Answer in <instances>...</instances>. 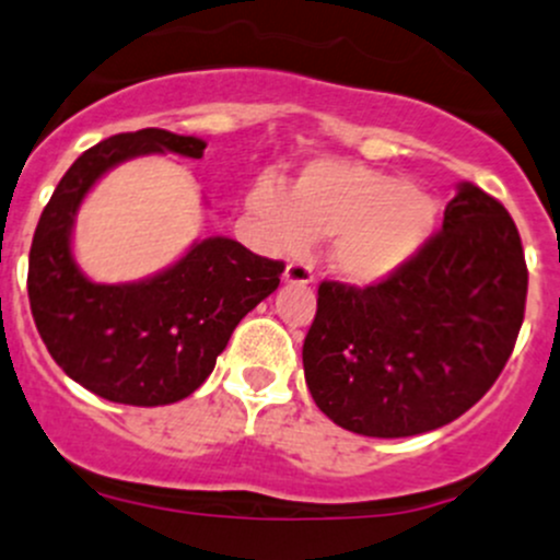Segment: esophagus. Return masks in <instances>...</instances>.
Returning a JSON list of instances; mask_svg holds the SVG:
<instances>
[{
    "instance_id": "34e87169",
    "label": "esophagus",
    "mask_w": 560,
    "mask_h": 560,
    "mask_svg": "<svg viewBox=\"0 0 560 560\" xmlns=\"http://www.w3.org/2000/svg\"><path fill=\"white\" fill-rule=\"evenodd\" d=\"M287 284H311L314 281V268L308 262H290L284 270Z\"/></svg>"
}]
</instances>
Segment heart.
Masks as SVG:
<instances>
[{
  "mask_svg": "<svg viewBox=\"0 0 560 560\" xmlns=\"http://www.w3.org/2000/svg\"><path fill=\"white\" fill-rule=\"evenodd\" d=\"M265 238L300 252L311 238H332V265L354 284H375L405 268L427 246L440 203L405 176L349 161H316L295 190L260 176L246 196Z\"/></svg>",
  "mask_w": 560,
  "mask_h": 560,
  "instance_id": "heart-1",
  "label": "heart"
}]
</instances>
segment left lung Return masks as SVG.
<instances>
[{"label":"left lung","mask_w":560,"mask_h":560,"mask_svg":"<svg viewBox=\"0 0 560 560\" xmlns=\"http://www.w3.org/2000/svg\"><path fill=\"white\" fill-rule=\"evenodd\" d=\"M528 270L513 217L458 185L443 231L384 281H322L303 343L316 408L364 438L445 427L493 386L515 349Z\"/></svg>","instance_id":"obj_1"}]
</instances>
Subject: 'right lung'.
<instances>
[{"label":"right lung","instance_id":"add662e5","mask_svg":"<svg viewBox=\"0 0 560 560\" xmlns=\"http://www.w3.org/2000/svg\"><path fill=\"white\" fill-rule=\"evenodd\" d=\"M206 141L141 128L98 141L47 201L28 252L34 325L58 368L109 402L172 405L209 378L235 325L279 287L284 262L225 235L196 241L172 268L131 284H96L72 255L82 198L112 166L150 152L203 158Z\"/></svg>","mask_w":560,"mask_h":560}]
</instances>
